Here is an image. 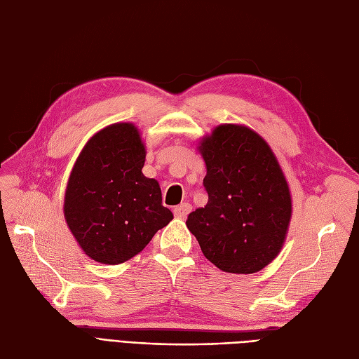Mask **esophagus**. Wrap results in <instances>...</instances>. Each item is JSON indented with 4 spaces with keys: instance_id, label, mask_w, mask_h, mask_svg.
<instances>
[{
    "instance_id": "obj_1",
    "label": "esophagus",
    "mask_w": 359,
    "mask_h": 359,
    "mask_svg": "<svg viewBox=\"0 0 359 359\" xmlns=\"http://www.w3.org/2000/svg\"><path fill=\"white\" fill-rule=\"evenodd\" d=\"M190 211H191V205L187 203V202H184V203L175 206L173 214H175V217H178V219H186Z\"/></svg>"
}]
</instances>
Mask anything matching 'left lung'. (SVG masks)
<instances>
[{
	"label": "left lung",
	"instance_id": "obj_1",
	"mask_svg": "<svg viewBox=\"0 0 359 359\" xmlns=\"http://www.w3.org/2000/svg\"><path fill=\"white\" fill-rule=\"evenodd\" d=\"M208 202L187 217L203 256L224 273L253 274L278 256L292 219L285 172L247 126L220 124L198 144Z\"/></svg>",
	"mask_w": 359,
	"mask_h": 359
}]
</instances>
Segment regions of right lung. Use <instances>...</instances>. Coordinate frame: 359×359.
Masks as SVG:
<instances>
[{"instance_id": "1", "label": "right lung", "mask_w": 359, "mask_h": 359, "mask_svg": "<svg viewBox=\"0 0 359 359\" xmlns=\"http://www.w3.org/2000/svg\"><path fill=\"white\" fill-rule=\"evenodd\" d=\"M147 147L133 123L94 133L76 158L64 194V219L90 259L119 265L139 255L173 214L160 184L142 173Z\"/></svg>"}]
</instances>
